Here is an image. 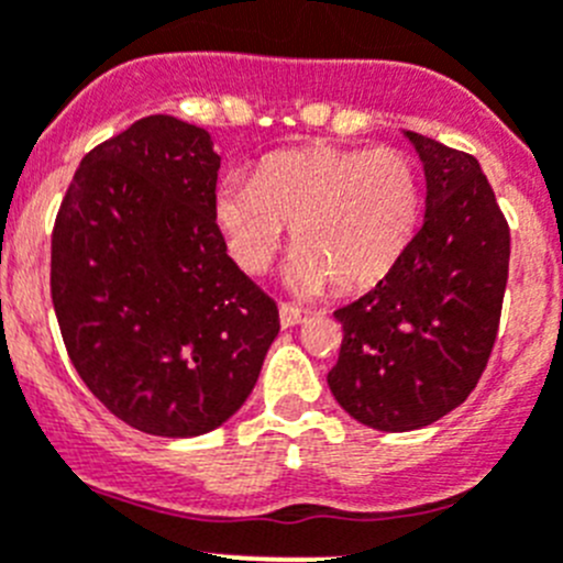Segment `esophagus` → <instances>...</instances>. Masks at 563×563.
<instances>
[{"label": "esophagus", "instance_id": "34e87169", "mask_svg": "<svg viewBox=\"0 0 563 563\" xmlns=\"http://www.w3.org/2000/svg\"><path fill=\"white\" fill-rule=\"evenodd\" d=\"M302 310L294 308V305H280V327L283 330H291V327L302 324Z\"/></svg>", "mask_w": 563, "mask_h": 563}]
</instances>
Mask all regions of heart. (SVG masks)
Returning <instances> with one entry per match:
<instances>
[{
  "instance_id": "heart-1",
  "label": "heart",
  "mask_w": 563,
  "mask_h": 563,
  "mask_svg": "<svg viewBox=\"0 0 563 563\" xmlns=\"http://www.w3.org/2000/svg\"><path fill=\"white\" fill-rule=\"evenodd\" d=\"M418 211V170L396 148L286 151L253 184L222 181L214 198L217 225L247 272H264L294 228L288 286L299 294L379 280L407 250Z\"/></svg>"
}]
</instances>
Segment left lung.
Returning a JSON list of instances; mask_svg holds the SVG:
<instances>
[{
	"label": "left lung",
	"mask_w": 563,
	"mask_h": 563,
	"mask_svg": "<svg viewBox=\"0 0 563 563\" xmlns=\"http://www.w3.org/2000/svg\"><path fill=\"white\" fill-rule=\"evenodd\" d=\"M427 178L423 225L365 297L335 310V401L376 432H412L460 407L487 368L509 277V225L482 165L404 131Z\"/></svg>",
	"instance_id": "8db88e82"
}]
</instances>
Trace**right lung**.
Listing matches in <instances>:
<instances>
[{"mask_svg":"<svg viewBox=\"0 0 563 563\" xmlns=\"http://www.w3.org/2000/svg\"><path fill=\"white\" fill-rule=\"evenodd\" d=\"M220 162L209 131L151 114L81 159L54 222L70 363L114 418L156 438L233 418L280 332L217 228Z\"/></svg>","mask_w":563,"mask_h":563,"instance_id":"add662e5","label":"right lung"}]
</instances>
